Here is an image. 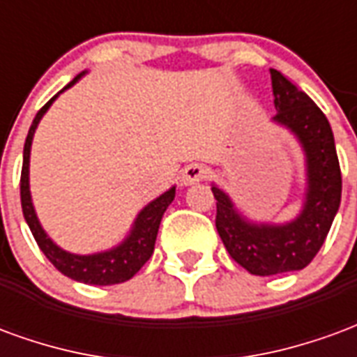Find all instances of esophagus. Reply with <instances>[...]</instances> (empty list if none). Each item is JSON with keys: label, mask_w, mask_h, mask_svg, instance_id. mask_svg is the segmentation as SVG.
<instances>
[{"label": "esophagus", "mask_w": 357, "mask_h": 357, "mask_svg": "<svg viewBox=\"0 0 357 357\" xmlns=\"http://www.w3.org/2000/svg\"><path fill=\"white\" fill-rule=\"evenodd\" d=\"M208 176V168L204 164H189L185 166V170L181 172V183L183 185H193V183H199L202 179H206Z\"/></svg>", "instance_id": "1"}]
</instances>
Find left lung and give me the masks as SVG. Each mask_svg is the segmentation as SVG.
Instances as JSON below:
<instances>
[{"label":"left lung","instance_id":"8db88e82","mask_svg":"<svg viewBox=\"0 0 357 357\" xmlns=\"http://www.w3.org/2000/svg\"><path fill=\"white\" fill-rule=\"evenodd\" d=\"M275 120L298 135L307 156L304 210L287 225H252L235 212L224 191L216 199V229L235 262L252 275H275L306 268L327 239L340 206L342 174L329 120L302 89L269 68Z\"/></svg>","mask_w":357,"mask_h":357}]
</instances>
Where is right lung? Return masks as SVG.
I'll return each instance as SVG.
<instances>
[{
    "label": "right lung",
    "mask_w": 357,
    "mask_h": 357,
    "mask_svg": "<svg viewBox=\"0 0 357 357\" xmlns=\"http://www.w3.org/2000/svg\"><path fill=\"white\" fill-rule=\"evenodd\" d=\"M80 76L82 74H78L66 88H70ZM55 97H51L50 101L38 110L34 122H32L30 130H28L26 141H24V155H22L24 158H22V172H20V204H22V214H24V220H26L28 227H30V231L34 235L38 247L42 248L45 258L63 275L86 284L124 283L128 279H132L145 266L149 258L153 256L156 233H158V227H160V220H162L166 208L170 206V202L174 201L176 189L172 187L170 191L160 195L156 201H153L149 206L141 210V214L135 220V227H133L132 235L120 247L114 248V250L93 256H76L68 255L65 250H61L57 245H53V241L43 233L42 225H40L38 218H36L32 201H30V191H28V158H30V145H32L36 126L42 120L43 112L50 109V105L53 102Z\"/></svg>",
    "instance_id": "right-lung-1"
}]
</instances>
